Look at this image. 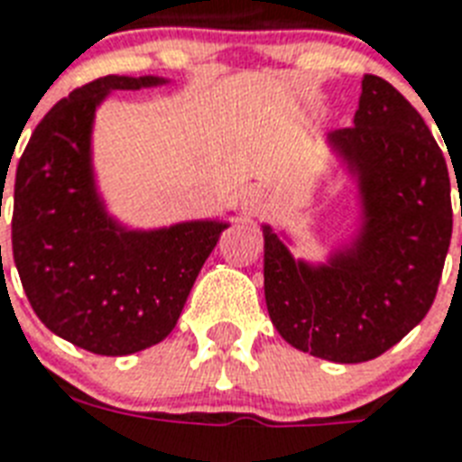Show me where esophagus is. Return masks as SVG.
<instances>
[{
  "mask_svg": "<svg viewBox=\"0 0 462 462\" xmlns=\"http://www.w3.org/2000/svg\"><path fill=\"white\" fill-rule=\"evenodd\" d=\"M239 206L245 213H261V210L266 208V194L256 187L245 189L242 194H239Z\"/></svg>",
  "mask_w": 462,
  "mask_h": 462,
  "instance_id": "esophagus-1",
  "label": "esophagus"
}]
</instances>
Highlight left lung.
I'll use <instances>...</instances> for the list:
<instances>
[{"mask_svg": "<svg viewBox=\"0 0 462 462\" xmlns=\"http://www.w3.org/2000/svg\"><path fill=\"white\" fill-rule=\"evenodd\" d=\"M328 143L357 177V239L309 266L263 225V292L292 347L357 365L393 347L430 311L451 245V177L420 112L381 76L365 74L355 126L330 132Z\"/></svg>", "mask_w": 462, "mask_h": 462, "instance_id": "left-lung-1", "label": "left lung"}]
</instances>
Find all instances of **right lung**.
<instances>
[{
    "mask_svg": "<svg viewBox=\"0 0 462 462\" xmlns=\"http://www.w3.org/2000/svg\"><path fill=\"white\" fill-rule=\"evenodd\" d=\"M158 76H103L60 100L18 160L11 252L32 311L76 347L119 357L170 336L227 223L126 230L100 201L90 162L96 107ZM2 249V246H0Z\"/></svg>",
    "mask_w": 462,
    "mask_h": 462,
    "instance_id": "obj_1",
    "label": "right lung"
}]
</instances>
